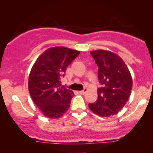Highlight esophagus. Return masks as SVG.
Here are the masks:
<instances>
[{"instance_id":"esophagus-1","label":"esophagus","mask_w":153,"mask_h":153,"mask_svg":"<svg viewBox=\"0 0 153 153\" xmlns=\"http://www.w3.org/2000/svg\"><path fill=\"white\" fill-rule=\"evenodd\" d=\"M87 92V88H84L83 90L82 91H79V93H80V94H82V95H83V94H85V93Z\"/></svg>"}]
</instances>
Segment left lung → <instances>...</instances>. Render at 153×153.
Here are the masks:
<instances>
[{
  "mask_svg": "<svg viewBox=\"0 0 153 153\" xmlns=\"http://www.w3.org/2000/svg\"><path fill=\"white\" fill-rule=\"evenodd\" d=\"M90 53L99 67L98 76L102 87L98 88L96 102L89 103L88 106L100 117L113 116L124 106L130 96V72L123 59L110 51L99 50Z\"/></svg>",
  "mask_w": 153,
  "mask_h": 153,
  "instance_id": "1",
  "label": "left lung"
}]
</instances>
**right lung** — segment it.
I'll return each mask as SVG.
<instances>
[{
    "mask_svg": "<svg viewBox=\"0 0 153 153\" xmlns=\"http://www.w3.org/2000/svg\"><path fill=\"white\" fill-rule=\"evenodd\" d=\"M80 53L64 47L49 48L38 57L29 76L33 101L47 118L57 119L68 110L73 92L61 85L67 68Z\"/></svg>",
    "mask_w": 153,
    "mask_h": 153,
    "instance_id": "obj_1",
    "label": "right lung"
}]
</instances>
